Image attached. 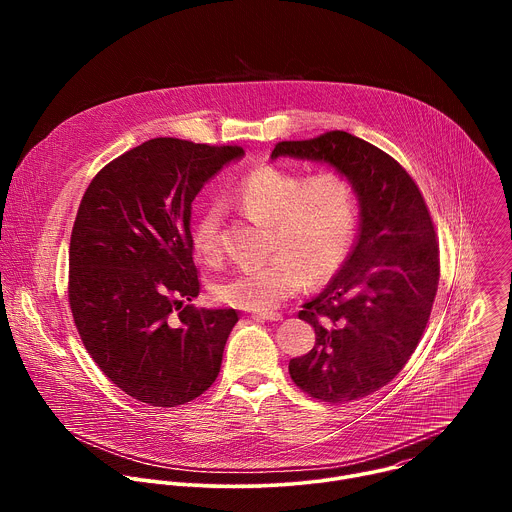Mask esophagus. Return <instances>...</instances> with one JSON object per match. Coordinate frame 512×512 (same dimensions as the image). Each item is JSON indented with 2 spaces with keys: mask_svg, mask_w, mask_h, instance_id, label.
Returning a JSON list of instances; mask_svg holds the SVG:
<instances>
[{
  "mask_svg": "<svg viewBox=\"0 0 512 512\" xmlns=\"http://www.w3.org/2000/svg\"><path fill=\"white\" fill-rule=\"evenodd\" d=\"M251 316H253V318H257V320H267V322L283 320V316H281L279 312H253Z\"/></svg>",
  "mask_w": 512,
  "mask_h": 512,
  "instance_id": "34e87169",
  "label": "esophagus"
}]
</instances>
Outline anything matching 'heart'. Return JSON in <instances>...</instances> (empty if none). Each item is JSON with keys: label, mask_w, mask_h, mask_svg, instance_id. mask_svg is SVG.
I'll return each mask as SVG.
<instances>
[{"label": "heart", "mask_w": 512, "mask_h": 512, "mask_svg": "<svg viewBox=\"0 0 512 512\" xmlns=\"http://www.w3.org/2000/svg\"><path fill=\"white\" fill-rule=\"evenodd\" d=\"M233 202L255 221L269 223V249L259 263L245 265L214 285V298L241 310L267 312L308 281L326 279L342 263L354 227V198L348 182L332 170L306 180L273 166L247 174L231 192ZM221 210L206 208L192 227L196 255L214 263Z\"/></svg>", "instance_id": "obj_1"}]
</instances>
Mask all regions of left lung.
Masks as SVG:
<instances>
[{
  "label": "left lung",
  "mask_w": 512,
  "mask_h": 512,
  "mask_svg": "<svg viewBox=\"0 0 512 512\" xmlns=\"http://www.w3.org/2000/svg\"><path fill=\"white\" fill-rule=\"evenodd\" d=\"M332 166L358 200V239L336 277L300 320L316 344L289 360L294 383L326 403L367 397L393 381L427 326L440 281L429 210L413 178L383 150L346 131L279 141L271 160Z\"/></svg>",
  "instance_id": "obj_1"
}]
</instances>
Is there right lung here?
<instances>
[{"label": "right lung", "mask_w": 512, "mask_h": 512, "mask_svg": "<svg viewBox=\"0 0 512 512\" xmlns=\"http://www.w3.org/2000/svg\"><path fill=\"white\" fill-rule=\"evenodd\" d=\"M239 145L156 137L107 164L89 184L68 251V302L97 367L129 397L184 405L218 377L239 316L194 308L192 200ZM180 309L174 319L171 314Z\"/></svg>", "instance_id": "obj_1"}]
</instances>
